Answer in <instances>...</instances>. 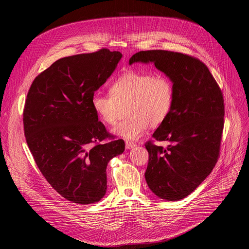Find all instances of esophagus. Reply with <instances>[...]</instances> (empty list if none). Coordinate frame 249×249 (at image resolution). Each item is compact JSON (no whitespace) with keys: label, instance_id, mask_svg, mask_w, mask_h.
Returning a JSON list of instances; mask_svg holds the SVG:
<instances>
[{"label":"esophagus","instance_id":"esophagus-1","mask_svg":"<svg viewBox=\"0 0 249 249\" xmlns=\"http://www.w3.org/2000/svg\"><path fill=\"white\" fill-rule=\"evenodd\" d=\"M125 146H126V149H127V150H130V149H133V148H135L137 145H136L135 143H133V142H129V141H126V144H125Z\"/></svg>","mask_w":249,"mask_h":249}]
</instances>
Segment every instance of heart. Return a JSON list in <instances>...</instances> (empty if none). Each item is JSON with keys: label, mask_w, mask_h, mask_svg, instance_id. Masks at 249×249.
Instances as JSON below:
<instances>
[{"label": "heart", "mask_w": 249, "mask_h": 249, "mask_svg": "<svg viewBox=\"0 0 249 249\" xmlns=\"http://www.w3.org/2000/svg\"><path fill=\"white\" fill-rule=\"evenodd\" d=\"M110 94L93 93L92 109L107 125H114L121 107L128 119L117 124L112 132L126 140H138L151 127L165 121L172 110L175 89L172 81L163 74H152L130 70L111 86Z\"/></svg>", "instance_id": "obj_1"}]
</instances>
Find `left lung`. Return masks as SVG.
Returning <instances> with one entry per match:
<instances>
[{
	"mask_svg": "<svg viewBox=\"0 0 249 249\" xmlns=\"http://www.w3.org/2000/svg\"><path fill=\"white\" fill-rule=\"evenodd\" d=\"M154 63L173 83L172 110L153 137L167 141L164 149L146 143L145 173L150 189L160 198L178 201L191 194L212 172L219 155L225 104L220 87L208 67L192 56L165 50L140 51L129 64Z\"/></svg>",
	"mask_w": 249,
	"mask_h": 249,
	"instance_id": "left-lung-1",
	"label": "left lung"
}]
</instances>
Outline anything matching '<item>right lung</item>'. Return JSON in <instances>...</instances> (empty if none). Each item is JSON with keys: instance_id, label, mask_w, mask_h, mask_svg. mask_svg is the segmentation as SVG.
I'll return each instance as SVG.
<instances>
[{"instance_id": "obj_1", "label": "right lung", "mask_w": 249, "mask_h": 249, "mask_svg": "<svg viewBox=\"0 0 249 249\" xmlns=\"http://www.w3.org/2000/svg\"><path fill=\"white\" fill-rule=\"evenodd\" d=\"M122 54L102 48L57 60L34 79L23 109L26 143L39 170L64 198L98 202L106 167L125 150L92 109L91 97L114 72ZM108 137L107 143L100 142Z\"/></svg>"}]
</instances>
